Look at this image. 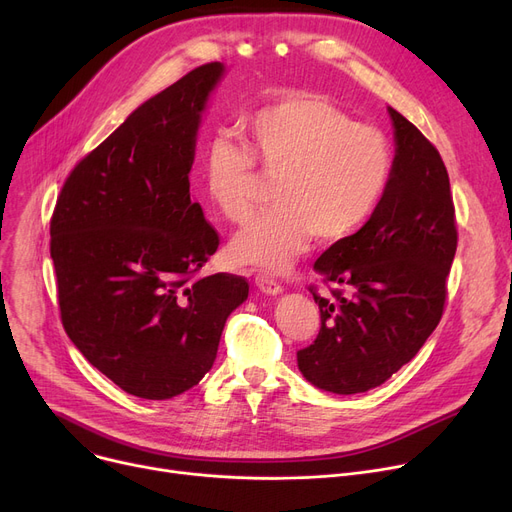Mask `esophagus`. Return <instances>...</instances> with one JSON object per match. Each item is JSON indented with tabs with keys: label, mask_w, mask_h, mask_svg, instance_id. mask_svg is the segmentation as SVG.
Listing matches in <instances>:
<instances>
[{
	"label": "esophagus",
	"mask_w": 512,
	"mask_h": 512,
	"mask_svg": "<svg viewBox=\"0 0 512 512\" xmlns=\"http://www.w3.org/2000/svg\"><path fill=\"white\" fill-rule=\"evenodd\" d=\"M255 284L265 294H280L282 292V284L276 282L274 278H270L267 274H257L255 276Z\"/></svg>",
	"instance_id": "34e87169"
}]
</instances>
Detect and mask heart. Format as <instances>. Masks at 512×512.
Wrapping results in <instances>:
<instances>
[{"label":"heart","mask_w":512,"mask_h":512,"mask_svg":"<svg viewBox=\"0 0 512 512\" xmlns=\"http://www.w3.org/2000/svg\"><path fill=\"white\" fill-rule=\"evenodd\" d=\"M240 130L245 143L215 134L205 147L207 197L228 222L245 226L257 213L261 172L276 180V209L234 236L230 255L238 263L288 270L311 236L336 242L359 230L388 186L392 151L384 132L319 97L263 105Z\"/></svg>","instance_id":"obj_1"}]
</instances>
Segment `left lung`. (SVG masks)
I'll return each mask as SVG.
<instances>
[{"mask_svg": "<svg viewBox=\"0 0 512 512\" xmlns=\"http://www.w3.org/2000/svg\"><path fill=\"white\" fill-rule=\"evenodd\" d=\"M396 155L369 222L317 261L332 299L319 305V334L297 353L305 378L326 392L359 394L407 365L440 324L456 253L450 180L438 149L388 107Z\"/></svg>", "mask_w": 512, "mask_h": 512, "instance_id": "1", "label": "left lung"}]
</instances>
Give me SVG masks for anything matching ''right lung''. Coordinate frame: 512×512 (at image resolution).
<instances>
[{
	"instance_id": "add662e5",
	"label": "right lung",
	"mask_w": 512,
	"mask_h": 512,
	"mask_svg": "<svg viewBox=\"0 0 512 512\" xmlns=\"http://www.w3.org/2000/svg\"><path fill=\"white\" fill-rule=\"evenodd\" d=\"M224 72L203 64L145 101L68 174L49 222L62 326L124 392L166 400L211 369L234 274L197 278L220 234L191 199L199 118Z\"/></svg>"
}]
</instances>
